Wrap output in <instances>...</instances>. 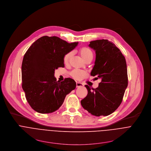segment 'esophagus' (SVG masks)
<instances>
[{
	"label": "esophagus",
	"instance_id": "1",
	"mask_svg": "<svg viewBox=\"0 0 151 151\" xmlns=\"http://www.w3.org/2000/svg\"><path fill=\"white\" fill-rule=\"evenodd\" d=\"M83 86V85L81 83L79 82H76V87L77 88H79V87H82Z\"/></svg>",
	"mask_w": 151,
	"mask_h": 151
}]
</instances>
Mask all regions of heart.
I'll use <instances>...</instances> for the list:
<instances>
[{"instance_id":"heart-1","label":"heart","mask_w":151,"mask_h":151,"mask_svg":"<svg viewBox=\"0 0 151 151\" xmlns=\"http://www.w3.org/2000/svg\"><path fill=\"white\" fill-rule=\"evenodd\" d=\"M80 55L83 59L86 62L91 61L93 56V53L92 50L88 47H82L80 50ZM74 52L73 51L69 52L65 55L63 58V63L65 65H68L73 57ZM70 75L71 77L76 80H81L85 78L87 76V73L85 71L83 70H73L70 73Z\"/></svg>"}]
</instances>
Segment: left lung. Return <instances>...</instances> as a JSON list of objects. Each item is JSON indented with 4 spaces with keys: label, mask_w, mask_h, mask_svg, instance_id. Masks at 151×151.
I'll use <instances>...</instances> for the list:
<instances>
[{
    "label": "left lung",
    "mask_w": 151,
    "mask_h": 151,
    "mask_svg": "<svg viewBox=\"0 0 151 151\" xmlns=\"http://www.w3.org/2000/svg\"><path fill=\"white\" fill-rule=\"evenodd\" d=\"M89 47L96 52L91 75L101 81L95 89L85 85L88 93L81 104L92 115L108 116L121 105L128 86L126 60L121 50L107 40L91 41Z\"/></svg>",
    "instance_id": "obj_1"
}]
</instances>
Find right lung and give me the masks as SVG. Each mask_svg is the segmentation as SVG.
<instances>
[{
    "instance_id": "right-lung-1",
    "label": "right lung",
    "mask_w": 151,
    "mask_h": 151,
    "mask_svg": "<svg viewBox=\"0 0 151 151\" xmlns=\"http://www.w3.org/2000/svg\"><path fill=\"white\" fill-rule=\"evenodd\" d=\"M78 42L68 43L58 37L44 36L33 42L24 54L22 65V86L32 109L40 113L57 110L65 98L76 87L70 78L56 81L55 70L64 67L65 54Z\"/></svg>"
}]
</instances>
